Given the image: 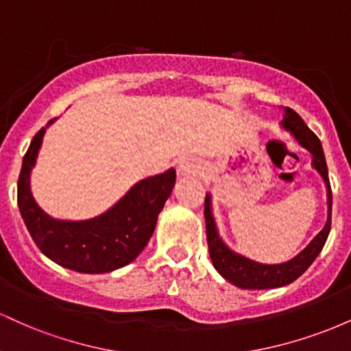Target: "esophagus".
I'll use <instances>...</instances> for the list:
<instances>
[{"label": "esophagus", "mask_w": 351, "mask_h": 351, "mask_svg": "<svg viewBox=\"0 0 351 351\" xmlns=\"http://www.w3.org/2000/svg\"><path fill=\"white\" fill-rule=\"evenodd\" d=\"M178 171L181 173V175H186V173L191 171V168H189L188 163H180L178 165Z\"/></svg>", "instance_id": "34e87169"}]
</instances>
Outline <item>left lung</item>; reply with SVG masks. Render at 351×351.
I'll use <instances>...</instances> for the list:
<instances>
[{
  "label": "left lung",
  "instance_id": "obj_1",
  "mask_svg": "<svg viewBox=\"0 0 351 351\" xmlns=\"http://www.w3.org/2000/svg\"><path fill=\"white\" fill-rule=\"evenodd\" d=\"M282 125H284V128H287L289 132H292V135L295 136L297 142H299L304 148H307V150L313 155V167H315V170L320 173L322 178L325 180V184H327L328 189V221L327 224H325V228L322 229L320 234H318L315 239L310 243L308 247L305 249V251H302L299 256L293 257L289 263L265 265L245 259L243 256H237V254L231 252L226 245L223 244V241L219 239V236H217L216 232L215 219H213L211 208H209V198L206 196V199H204V221H206L209 257H211L213 265L216 267V271L219 272L224 279L241 289H274L287 285L295 279H299L302 274L310 267V264L317 259V256L320 254L322 249H324L325 243H327L330 228H332V188H330L327 162H325L324 148H322L320 140H318V136L310 130L307 125H305L304 120L300 119V115L289 107L284 108Z\"/></svg>",
  "mask_w": 351,
  "mask_h": 351
}]
</instances>
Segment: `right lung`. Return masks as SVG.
I'll list each match as a JSON object with an SVG mask.
<instances>
[{
	"mask_svg": "<svg viewBox=\"0 0 351 351\" xmlns=\"http://www.w3.org/2000/svg\"><path fill=\"white\" fill-rule=\"evenodd\" d=\"M54 122L51 119L47 125ZM41 128L23 158L18 180V206L31 237L56 264L84 274H102L130 264L155 231L156 219L176 181L175 170L140 181L110 211L90 221H56L44 215L29 191V173L36 162Z\"/></svg>",
	"mask_w": 351,
	"mask_h": 351,
	"instance_id": "add662e5",
	"label": "right lung"
}]
</instances>
